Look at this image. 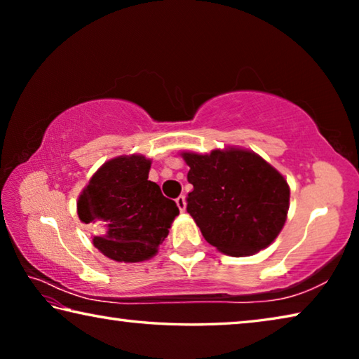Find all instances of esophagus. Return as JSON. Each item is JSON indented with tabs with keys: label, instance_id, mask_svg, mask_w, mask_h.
I'll return each instance as SVG.
<instances>
[{
	"label": "esophagus",
	"instance_id": "1",
	"mask_svg": "<svg viewBox=\"0 0 359 359\" xmlns=\"http://www.w3.org/2000/svg\"><path fill=\"white\" fill-rule=\"evenodd\" d=\"M175 204H177V208H179L180 212H185V208H187L185 196H179L177 199H175Z\"/></svg>",
	"mask_w": 359,
	"mask_h": 359
}]
</instances>
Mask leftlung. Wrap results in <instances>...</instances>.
<instances>
[{"label":"left lung","mask_w":359,"mask_h":359,"mask_svg":"<svg viewBox=\"0 0 359 359\" xmlns=\"http://www.w3.org/2000/svg\"><path fill=\"white\" fill-rule=\"evenodd\" d=\"M180 156L193 185L187 210L210 245L229 257H250L276 241L287 222L290 187L274 166L241 147Z\"/></svg>","instance_id":"left-lung-1"}]
</instances>
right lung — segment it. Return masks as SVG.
<instances>
[{"label":"right lung","instance_id":"obj_1","mask_svg":"<svg viewBox=\"0 0 359 359\" xmlns=\"http://www.w3.org/2000/svg\"><path fill=\"white\" fill-rule=\"evenodd\" d=\"M151 160L120 155L106 161L77 199L81 222L93 229V245L107 258L137 263L156 255L179 208L149 180Z\"/></svg>","mask_w":359,"mask_h":359}]
</instances>
